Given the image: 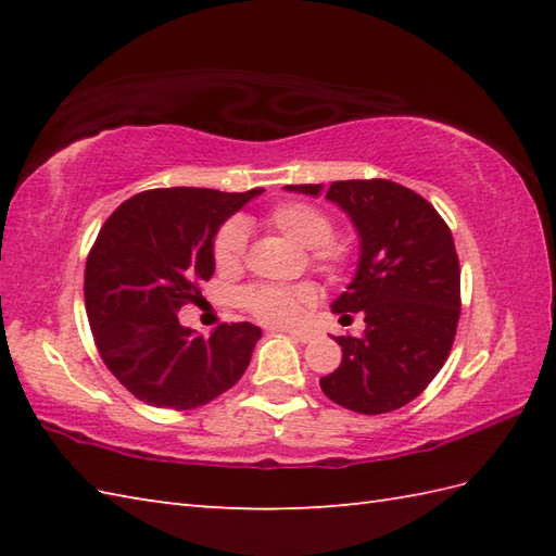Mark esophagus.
Here are the masks:
<instances>
[{
  "label": "esophagus",
  "instance_id": "1",
  "mask_svg": "<svg viewBox=\"0 0 556 556\" xmlns=\"http://www.w3.org/2000/svg\"><path fill=\"white\" fill-rule=\"evenodd\" d=\"M293 341H301V344H308V341L313 339L311 332H301V329H291V332H287Z\"/></svg>",
  "mask_w": 556,
  "mask_h": 556
}]
</instances>
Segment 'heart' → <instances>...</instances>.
Returning <instances> with one entry per match:
<instances>
[{
  "mask_svg": "<svg viewBox=\"0 0 556 556\" xmlns=\"http://www.w3.org/2000/svg\"><path fill=\"white\" fill-rule=\"evenodd\" d=\"M267 224L285 239L299 248H308L313 257L329 275H337L346 267L351 257V243L334 239L332 219L320 207L308 203H281L267 212ZM245 251V229L239 222H229L219 229L215 239V263L219 269H236L241 265ZM317 301V291L311 285L277 287L260 285L241 293L243 308L255 320L271 327H289L301 317L305 308Z\"/></svg>",
  "mask_w": 556,
  "mask_h": 556,
  "instance_id": "1",
  "label": "heart"
}]
</instances>
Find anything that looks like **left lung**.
I'll return each instance as SVG.
<instances>
[{"label": "left lung", "instance_id": "left-lung-1", "mask_svg": "<svg viewBox=\"0 0 556 556\" xmlns=\"http://www.w3.org/2000/svg\"><path fill=\"white\" fill-rule=\"evenodd\" d=\"M317 198L323 184L285 186ZM325 198L358 233V267L332 313H363L361 337H337L341 363L320 380L349 410L377 416L416 399L452 351L460 269L452 231L428 200L387 179L334 181Z\"/></svg>", "mask_w": 556, "mask_h": 556}]
</instances>
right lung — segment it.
<instances>
[{"instance_id":"right-lung-1","label":"right lung","mask_w":556,"mask_h":556,"mask_svg":"<svg viewBox=\"0 0 556 556\" xmlns=\"http://www.w3.org/2000/svg\"><path fill=\"white\" fill-rule=\"evenodd\" d=\"M263 188H155L116 207L86 263V311L104 365L148 406L188 410L241 380L260 327L219 325L210 337L179 323L215 275V236Z\"/></svg>"}]
</instances>
